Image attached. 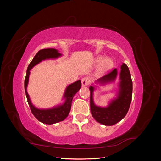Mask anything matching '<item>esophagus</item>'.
<instances>
[{
  "label": "esophagus",
  "mask_w": 161,
  "mask_h": 161,
  "mask_svg": "<svg viewBox=\"0 0 161 161\" xmlns=\"http://www.w3.org/2000/svg\"><path fill=\"white\" fill-rule=\"evenodd\" d=\"M82 86H87L90 83V80L88 77H84L81 80Z\"/></svg>",
  "instance_id": "34e87169"
}]
</instances>
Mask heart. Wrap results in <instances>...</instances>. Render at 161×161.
Here are the masks:
<instances>
[{
  "label": "heart",
  "instance_id": "obj_1",
  "mask_svg": "<svg viewBox=\"0 0 161 161\" xmlns=\"http://www.w3.org/2000/svg\"><path fill=\"white\" fill-rule=\"evenodd\" d=\"M95 64L100 65L101 72H105L109 71L113 69L114 63L113 60L110 58H105L103 56H99L95 59Z\"/></svg>",
  "mask_w": 161,
  "mask_h": 161
}]
</instances>
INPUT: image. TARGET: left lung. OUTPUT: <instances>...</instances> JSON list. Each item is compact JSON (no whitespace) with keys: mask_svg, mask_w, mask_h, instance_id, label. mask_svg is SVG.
<instances>
[{"mask_svg":"<svg viewBox=\"0 0 161 161\" xmlns=\"http://www.w3.org/2000/svg\"><path fill=\"white\" fill-rule=\"evenodd\" d=\"M117 75L118 70L115 69L95 81V83L105 85L114 81ZM119 80L117 98L112 100L106 108L95 105L92 97L95 88V86H90L91 112L97 122L105 125H113L119 122L127 114L132 96V81L128 67L124 63L121 66Z\"/></svg>","mask_w":161,"mask_h":161,"instance_id":"left-lung-1","label":"left lung"}]
</instances>
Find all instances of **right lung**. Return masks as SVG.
Here are the masks:
<instances>
[{"label":"right lung","mask_w":161,"mask_h":161,"mask_svg":"<svg viewBox=\"0 0 161 161\" xmlns=\"http://www.w3.org/2000/svg\"><path fill=\"white\" fill-rule=\"evenodd\" d=\"M62 54L58 52V51L53 48H47V49H43L39 51L33 59L29 64L27 69V74L25 79V92L27 97L28 104L30 105L31 113L40 122L46 124H53L60 122L64 120L66 117L69 115L71 109V104L73 97L76 92L79 91L81 87V81L77 80L73 83L69 85L66 87L63 98L65 99L64 103L53 107L50 109H41L36 108L34 106L30 98L27 91V87L29 82V77L30 75V70L33 66H35L43 60L48 59H56V58L61 56Z\"/></svg>","instance_id":"add662e5"}]
</instances>
